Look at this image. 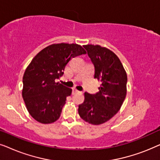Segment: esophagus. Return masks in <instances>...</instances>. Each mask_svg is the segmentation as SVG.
<instances>
[{"mask_svg": "<svg viewBox=\"0 0 160 160\" xmlns=\"http://www.w3.org/2000/svg\"><path fill=\"white\" fill-rule=\"evenodd\" d=\"M76 93H81L80 91H78V89H76V88L73 89V94H76Z\"/></svg>", "mask_w": 160, "mask_h": 160, "instance_id": "esophagus-1", "label": "esophagus"}]
</instances>
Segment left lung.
<instances>
[{"label":"left lung","instance_id":"obj_1","mask_svg":"<svg viewBox=\"0 0 160 160\" xmlns=\"http://www.w3.org/2000/svg\"><path fill=\"white\" fill-rule=\"evenodd\" d=\"M84 47L95 65V78L101 82L99 92L84 93L78 114L85 122L99 125L111 119L120 110L127 95L128 76L117 54L100 45Z\"/></svg>","mask_w":160,"mask_h":160}]
</instances>
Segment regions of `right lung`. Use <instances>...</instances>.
I'll return each mask as SVG.
<instances>
[{"label": "right lung", "instance_id": "1", "mask_svg": "<svg viewBox=\"0 0 160 160\" xmlns=\"http://www.w3.org/2000/svg\"><path fill=\"white\" fill-rule=\"evenodd\" d=\"M87 52L77 43H53L34 57L26 68L22 95L30 116L41 124H51L60 117L72 89L56 82L71 58Z\"/></svg>", "mask_w": 160, "mask_h": 160}]
</instances>
